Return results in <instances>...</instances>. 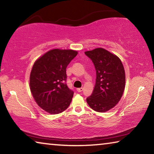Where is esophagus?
I'll return each instance as SVG.
<instances>
[{
	"label": "esophagus",
	"instance_id": "1",
	"mask_svg": "<svg viewBox=\"0 0 154 154\" xmlns=\"http://www.w3.org/2000/svg\"><path fill=\"white\" fill-rule=\"evenodd\" d=\"M83 88H77V92H82V91H83Z\"/></svg>",
	"mask_w": 154,
	"mask_h": 154
}]
</instances>
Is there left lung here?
<instances>
[{
	"label": "left lung",
	"instance_id": "8db88e82",
	"mask_svg": "<svg viewBox=\"0 0 154 154\" xmlns=\"http://www.w3.org/2000/svg\"><path fill=\"white\" fill-rule=\"evenodd\" d=\"M94 65L96 73L92 94L86 98L90 108L96 111L106 112L120 100L125 88V71L118 56L103 48L85 52Z\"/></svg>",
	"mask_w": 154,
	"mask_h": 154
}]
</instances>
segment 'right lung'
<instances>
[{
    "label": "right lung",
    "mask_w": 154,
    "mask_h": 154,
    "mask_svg": "<svg viewBox=\"0 0 154 154\" xmlns=\"http://www.w3.org/2000/svg\"><path fill=\"white\" fill-rule=\"evenodd\" d=\"M77 55L71 49H54L34 64L30 88L36 103L50 114H58L69 107L74 92L66 85V67Z\"/></svg>",
    "instance_id": "add662e5"
}]
</instances>
